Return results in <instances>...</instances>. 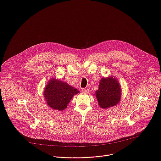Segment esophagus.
Listing matches in <instances>:
<instances>
[{"mask_svg": "<svg viewBox=\"0 0 161 161\" xmlns=\"http://www.w3.org/2000/svg\"><path fill=\"white\" fill-rule=\"evenodd\" d=\"M82 92H84V93H87L88 91H89V89H88L87 88L82 89Z\"/></svg>", "mask_w": 161, "mask_h": 161, "instance_id": "34e87169", "label": "esophagus"}]
</instances>
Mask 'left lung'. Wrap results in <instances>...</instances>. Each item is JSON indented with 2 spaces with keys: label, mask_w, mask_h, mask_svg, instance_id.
<instances>
[{
  "label": "left lung",
  "mask_w": 161,
  "mask_h": 161,
  "mask_svg": "<svg viewBox=\"0 0 161 161\" xmlns=\"http://www.w3.org/2000/svg\"><path fill=\"white\" fill-rule=\"evenodd\" d=\"M121 86L114 77L102 78L99 82L98 89L95 95L99 106L102 108H108L118 104L121 99Z\"/></svg>",
  "instance_id": "left-lung-1"
}]
</instances>
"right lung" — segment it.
Returning a JSON list of instances; mask_svg holds the SVG:
<instances>
[{"label": "right lung", "mask_w": 161, "mask_h": 161, "mask_svg": "<svg viewBox=\"0 0 161 161\" xmlns=\"http://www.w3.org/2000/svg\"><path fill=\"white\" fill-rule=\"evenodd\" d=\"M79 91L66 82L52 78L49 80L44 91L47 104L53 109L62 111L67 106L73 96Z\"/></svg>", "instance_id": "obj_1"}]
</instances>
